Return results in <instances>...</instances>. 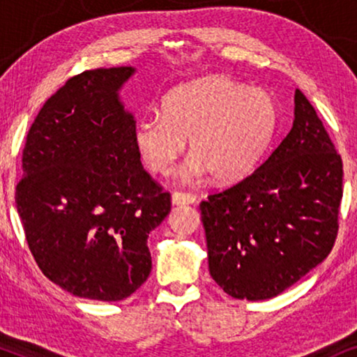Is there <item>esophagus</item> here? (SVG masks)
Listing matches in <instances>:
<instances>
[{
	"instance_id": "esophagus-1",
	"label": "esophagus",
	"mask_w": 357,
	"mask_h": 357,
	"mask_svg": "<svg viewBox=\"0 0 357 357\" xmlns=\"http://www.w3.org/2000/svg\"><path fill=\"white\" fill-rule=\"evenodd\" d=\"M195 202H197V197H195V195L178 192L172 193V204H175V206H178V204H193Z\"/></svg>"
}]
</instances>
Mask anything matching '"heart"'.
Wrapping results in <instances>:
<instances>
[{"label": "heart", "mask_w": 357, "mask_h": 357, "mask_svg": "<svg viewBox=\"0 0 357 357\" xmlns=\"http://www.w3.org/2000/svg\"><path fill=\"white\" fill-rule=\"evenodd\" d=\"M278 126V107L270 92L226 76H208L169 92L162 112L136 121L135 144L155 174L172 172L190 141L192 158L182 178L211 174L234 182L257 167Z\"/></svg>", "instance_id": "heart-1"}]
</instances>
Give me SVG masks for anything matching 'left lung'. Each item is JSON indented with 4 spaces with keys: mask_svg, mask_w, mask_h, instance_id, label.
<instances>
[{
    "mask_svg": "<svg viewBox=\"0 0 357 357\" xmlns=\"http://www.w3.org/2000/svg\"><path fill=\"white\" fill-rule=\"evenodd\" d=\"M343 162L299 89L286 138L265 162L199 204L209 275L234 299H271L328 257Z\"/></svg>",
    "mask_w": 357,
    "mask_h": 357,
    "instance_id": "left-lung-1",
    "label": "left lung"
}]
</instances>
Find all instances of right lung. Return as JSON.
I'll return each instance as SVG.
<instances>
[{"label": "right lung", "mask_w": 357, "mask_h": 357, "mask_svg": "<svg viewBox=\"0 0 357 357\" xmlns=\"http://www.w3.org/2000/svg\"><path fill=\"white\" fill-rule=\"evenodd\" d=\"M136 68H97L60 87L22 151L16 208L48 280L73 296L115 302L151 273L149 232L170 195L141 165L135 115L120 91Z\"/></svg>", "instance_id": "obj_1"}]
</instances>
